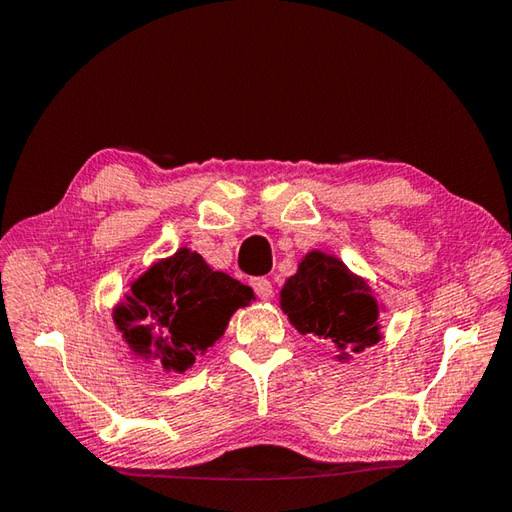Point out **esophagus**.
Segmentation results:
<instances>
[{
	"label": "esophagus",
	"mask_w": 512,
	"mask_h": 512,
	"mask_svg": "<svg viewBox=\"0 0 512 512\" xmlns=\"http://www.w3.org/2000/svg\"><path fill=\"white\" fill-rule=\"evenodd\" d=\"M251 288H254V292L258 294V299H263V301L272 299V294H274L272 281L265 279V276H258V279L251 281Z\"/></svg>",
	"instance_id": "obj_1"
}]
</instances>
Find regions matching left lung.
I'll return each mask as SVG.
<instances>
[{
    "instance_id": "1",
    "label": "left lung",
    "mask_w": 512,
    "mask_h": 512,
    "mask_svg": "<svg viewBox=\"0 0 512 512\" xmlns=\"http://www.w3.org/2000/svg\"><path fill=\"white\" fill-rule=\"evenodd\" d=\"M281 308L301 335L330 339L339 351H364L380 339L378 303L366 283L321 251H310L285 283Z\"/></svg>"
}]
</instances>
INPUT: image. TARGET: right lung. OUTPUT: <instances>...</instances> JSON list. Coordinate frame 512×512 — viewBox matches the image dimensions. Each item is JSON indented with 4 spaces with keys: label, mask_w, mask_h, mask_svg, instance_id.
I'll return each instance as SVG.
<instances>
[{
    "label": "right lung",
    "mask_w": 512,
    "mask_h": 512,
    "mask_svg": "<svg viewBox=\"0 0 512 512\" xmlns=\"http://www.w3.org/2000/svg\"><path fill=\"white\" fill-rule=\"evenodd\" d=\"M254 299L249 285L213 272L195 251L179 249L132 283L125 306L114 312L134 353L182 373L220 339L229 317Z\"/></svg>",
    "instance_id": "1"
}]
</instances>
